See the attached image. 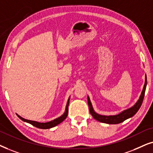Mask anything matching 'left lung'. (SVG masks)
I'll return each instance as SVG.
<instances>
[{
  "label": "left lung",
  "mask_w": 153,
  "mask_h": 153,
  "mask_svg": "<svg viewBox=\"0 0 153 153\" xmlns=\"http://www.w3.org/2000/svg\"><path fill=\"white\" fill-rule=\"evenodd\" d=\"M146 85H147V78H146V75L145 84H144L143 89V90H142V92L140 94V96L139 99H138V100L137 101V102H136L132 107L129 108H128L127 110H125V111L121 112L120 113L115 115H102L96 113V112L94 111V108L92 107V105H91L89 97H87V102H88L89 111H90L91 115H92V117L94 118L95 120H97V121L101 122V123H103L110 124V125H115V124L123 123V122L126 120L133 117V116L137 113L138 110H139L140 107L141 106V104L143 101L144 95H145Z\"/></svg>",
  "instance_id": "8db88e82"
}]
</instances>
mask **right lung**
<instances>
[{"mask_svg": "<svg viewBox=\"0 0 153 153\" xmlns=\"http://www.w3.org/2000/svg\"><path fill=\"white\" fill-rule=\"evenodd\" d=\"M69 101H70V97L68 98V101H67L66 109H65L64 113L62 115H61L60 117L56 118V119L53 120H52V121L48 122V123H38V122H36V121H33V120H29L24 119V118L22 117L21 116H19V115H17H17L18 116V117L20 118V119L22 120V121L29 123V124H30V125H32L33 126H34V127H37V128H39V129H50V128H52V127H55V126H56V125H58L59 124H60L61 123H62V122L64 121L65 119H66V117H67V115H68Z\"/></svg>", "mask_w": 153, "mask_h": 153, "instance_id": "obj_1", "label": "right lung"}]
</instances>
